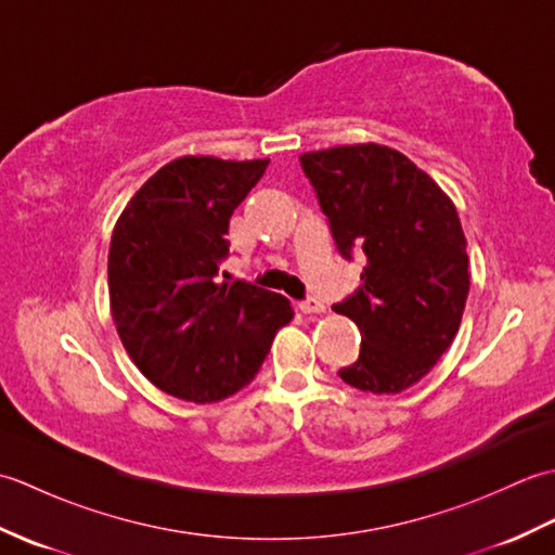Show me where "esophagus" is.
<instances>
[{"label": "esophagus", "instance_id": "obj_1", "mask_svg": "<svg viewBox=\"0 0 555 555\" xmlns=\"http://www.w3.org/2000/svg\"><path fill=\"white\" fill-rule=\"evenodd\" d=\"M298 308H300L302 314H320V312L326 310L324 302L317 300V298H305V300L298 305Z\"/></svg>", "mask_w": 555, "mask_h": 555}]
</instances>
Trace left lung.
Returning a JSON list of instances; mask_svg holds the SVG:
<instances>
[{
	"mask_svg": "<svg viewBox=\"0 0 555 555\" xmlns=\"http://www.w3.org/2000/svg\"><path fill=\"white\" fill-rule=\"evenodd\" d=\"M340 257H367L358 291L336 302L358 324V360L346 384L400 393L453 344L469 271L451 199L405 155L386 145H340L300 155Z\"/></svg>",
	"mask_w": 555,
	"mask_h": 555,
	"instance_id": "left-lung-1",
	"label": "left lung"
}]
</instances>
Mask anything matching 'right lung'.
Wrapping results in <instances>:
<instances>
[{
    "label": "right lung",
    "mask_w": 555,
    "mask_h": 555,
    "mask_svg": "<svg viewBox=\"0 0 555 555\" xmlns=\"http://www.w3.org/2000/svg\"><path fill=\"white\" fill-rule=\"evenodd\" d=\"M269 159L181 157L150 176L109 245V302L135 367L164 393L215 403L262 367L291 302L247 281L219 284L229 219Z\"/></svg>",
    "instance_id": "add662e5"
}]
</instances>
